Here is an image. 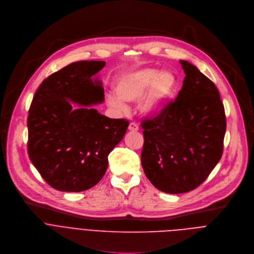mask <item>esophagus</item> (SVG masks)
I'll use <instances>...</instances> for the list:
<instances>
[{"mask_svg": "<svg viewBox=\"0 0 254 254\" xmlns=\"http://www.w3.org/2000/svg\"><path fill=\"white\" fill-rule=\"evenodd\" d=\"M128 129H129V131H131V132H137V131L139 130V127H138L137 124H135V123H130Z\"/></svg>", "mask_w": 254, "mask_h": 254, "instance_id": "1", "label": "esophagus"}]
</instances>
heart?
Returning a JSON list of instances; mask_svg holds the SVG:
<instances>
[{"mask_svg":"<svg viewBox=\"0 0 254 254\" xmlns=\"http://www.w3.org/2000/svg\"><path fill=\"white\" fill-rule=\"evenodd\" d=\"M178 81L170 71L156 68H142L120 75L115 83L117 95L106 98L109 107L124 112L128 109L125 102H139L140 113L147 118L161 116L175 95Z\"/></svg>","mask_w":254,"mask_h":254,"instance_id":"obj_1","label":"heart"}]
</instances>
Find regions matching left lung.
Here are the masks:
<instances>
[{
	"label": "left lung",
	"mask_w": 254,
	"mask_h": 254,
	"mask_svg": "<svg viewBox=\"0 0 254 254\" xmlns=\"http://www.w3.org/2000/svg\"><path fill=\"white\" fill-rule=\"evenodd\" d=\"M186 77L174 102L142 122L141 163L157 189L170 194L198 187L219 162L226 130L224 107L212 81L180 60Z\"/></svg>",
	"instance_id": "left-lung-1"
}]
</instances>
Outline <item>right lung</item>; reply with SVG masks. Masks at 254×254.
Segmentation results:
<instances>
[{
    "mask_svg": "<svg viewBox=\"0 0 254 254\" xmlns=\"http://www.w3.org/2000/svg\"><path fill=\"white\" fill-rule=\"evenodd\" d=\"M105 64L72 63L44 80L33 98L28 154L43 179L59 191L95 186L107 170L109 153L127 131L128 121L108 118L92 107L104 102L97 75Z\"/></svg>",
    "mask_w": 254,
    "mask_h": 254,
    "instance_id": "1",
    "label": "right lung"
}]
</instances>
